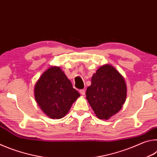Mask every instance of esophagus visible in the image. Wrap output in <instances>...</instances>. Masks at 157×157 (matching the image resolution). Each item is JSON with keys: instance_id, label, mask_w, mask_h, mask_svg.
Returning a JSON list of instances; mask_svg holds the SVG:
<instances>
[{"instance_id": "34e87169", "label": "esophagus", "mask_w": 157, "mask_h": 157, "mask_svg": "<svg viewBox=\"0 0 157 157\" xmlns=\"http://www.w3.org/2000/svg\"><path fill=\"white\" fill-rule=\"evenodd\" d=\"M79 93H80L81 95H85V90L84 89H81L80 91H79Z\"/></svg>"}]
</instances>
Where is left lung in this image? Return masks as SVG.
I'll use <instances>...</instances> for the list:
<instances>
[{
  "label": "left lung",
  "mask_w": 157,
  "mask_h": 157,
  "mask_svg": "<svg viewBox=\"0 0 157 157\" xmlns=\"http://www.w3.org/2000/svg\"><path fill=\"white\" fill-rule=\"evenodd\" d=\"M86 100L98 118L108 120L120 111L127 98L123 76L110 64L101 66L87 87Z\"/></svg>",
  "instance_id": "obj_1"
}]
</instances>
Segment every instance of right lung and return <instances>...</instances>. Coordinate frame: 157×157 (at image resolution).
Returning a JSON list of instances; mask_svg holds the SVG:
<instances>
[{
    "label": "right lung",
    "mask_w": 157,
    "mask_h": 157,
    "mask_svg": "<svg viewBox=\"0 0 157 157\" xmlns=\"http://www.w3.org/2000/svg\"><path fill=\"white\" fill-rule=\"evenodd\" d=\"M37 105L47 116L60 119L80 96L61 68L50 66L36 81L34 89Z\"/></svg>",
    "instance_id": "add662e5"
}]
</instances>
